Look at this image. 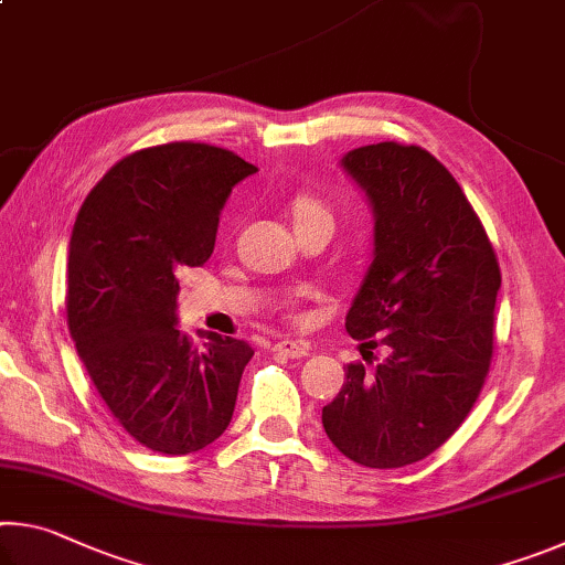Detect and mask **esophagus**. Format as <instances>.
<instances>
[{"label": "esophagus", "mask_w": 565, "mask_h": 565, "mask_svg": "<svg viewBox=\"0 0 565 565\" xmlns=\"http://www.w3.org/2000/svg\"><path fill=\"white\" fill-rule=\"evenodd\" d=\"M274 351L281 353V356H286V359H301V356H306V353H309V343L284 339V341L276 343Z\"/></svg>", "instance_id": "1"}]
</instances>
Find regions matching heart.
Wrapping results in <instances>:
<instances>
[{
    "label": "heart",
    "instance_id": "heart-1",
    "mask_svg": "<svg viewBox=\"0 0 565 565\" xmlns=\"http://www.w3.org/2000/svg\"><path fill=\"white\" fill-rule=\"evenodd\" d=\"M294 218H296V224L309 222V218H331L333 222L329 206L319 202L317 196H309V194H303L294 202Z\"/></svg>",
    "mask_w": 565,
    "mask_h": 565
}]
</instances>
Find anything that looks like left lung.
<instances>
[{
    "label": "left lung",
    "instance_id": "8db88e82",
    "mask_svg": "<svg viewBox=\"0 0 565 565\" xmlns=\"http://www.w3.org/2000/svg\"><path fill=\"white\" fill-rule=\"evenodd\" d=\"M343 169L374 206V262L347 331L386 347L374 369L347 366L323 428L369 468L431 456L471 414L489 376L501 269L481 218L431 151L381 141L349 151Z\"/></svg>",
    "mask_w": 565,
    "mask_h": 565
}]
</instances>
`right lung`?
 <instances>
[{"label": "right lung", "instance_id": "add662e5", "mask_svg": "<svg viewBox=\"0 0 565 565\" xmlns=\"http://www.w3.org/2000/svg\"><path fill=\"white\" fill-rule=\"evenodd\" d=\"M256 171L234 151L169 141L117 161L89 191L70 242L66 321L76 353L134 441L184 456L234 416L254 349L177 329L179 274L214 252L218 214Z\"/></svg>", "mask_w": 565, "mask_h": 565}]
</instances>
